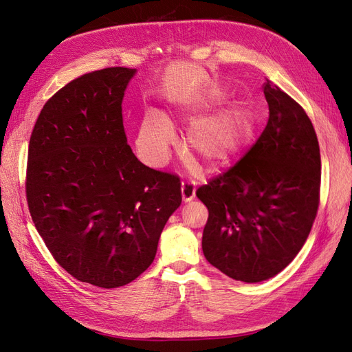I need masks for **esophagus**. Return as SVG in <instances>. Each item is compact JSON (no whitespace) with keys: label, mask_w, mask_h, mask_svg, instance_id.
<instances>
[{"label":"esophagus","mask_w":352,"mask_h":352,"mask_svg":"<svg viewBox=\"0 0 352 352\" xmlns=\"http://www.w3.org/2000/svg\"><path fill=\"white\" fill-rule=\"evenodd\" d=\"M180 190H182V199L185 202L194 199L195 198V190H197L195 182H192V180H184Z\"/></svg>","instance_id":"1"}]
</instances>
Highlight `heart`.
<instances>
[{
	"label": "heart",
	"instance_id": "1",
	"mask_svg": "<svg viewBox=\"0 0 352 352\" xmlns=\"http://www.w3.org/2000/svg\"><path fill=\"white\" fill-rule=\"evenodd\" d=\"M217 97V94L212 95ZM186 119L197 116V105L185 109ZM250 133L248 113L239 104H230L214 113L195 119L186 132V148L208 168L230 164L247 144ZM175 131L163 114L148 113L141 123L136 146L141 157L153 166L167 162L170 146L175 144Z\"/></svg>",
	"mask_w": 352,
	"mask_h": 352
}]
</instances>
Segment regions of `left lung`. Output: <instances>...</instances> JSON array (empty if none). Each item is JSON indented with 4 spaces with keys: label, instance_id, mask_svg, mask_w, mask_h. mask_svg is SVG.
Wrapping results in <instances>:
<instances>
[{
    "label": "left lung",
    "instance_id": "8db88e82",
    "mask_svg": "<svg viewBox=\"0 0 352 352\" xmlns=\"http://www.w3.org/2000/svg\"><path fill=\"white\" fill-rule=\"evenodd\" d=\"M269 120L238 163L197 189L208 208L202 251L235 280L270 279L307 241L320 202V148L304 109L265 79Z\"/></svg>",
    "mask_w": 352,
    "mask_h": 352
}]
</instances>
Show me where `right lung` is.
I'll list each match as a JSON object with an SVG mask.
<instances>
[{"label":"right lung","instance_id":"add662e5","mask_svg":"<svg viewBox=\"0 0 352 352\" xmlns=\"http://www.w3.org/2000/svg\"><path fill=\"white\" fill-rule=\"evenodd\" d=\"M133 69L85 73L57 91L30 135L26 199L54 260L100 287L131 283L154 261L182 202L180 179L127 145L122 102Z\"/></svg>","mask_w":352,"mask_h":352}]
</instances>
